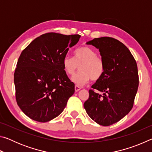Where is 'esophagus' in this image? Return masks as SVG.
Segmentation results:
<instances>
[{
    "label": "esophagus",
    "mask_w": 152,
    "mask_h": 152,
    "mask_svg": "<svg viewBox=\"0 0 152 152\" xmlns=\"http://www.w3.org/2000/svg\"><path fill=\"white\" fill-rule=\"evenodd\" d=\"M74 88H75V91L76 92H78V91H80V90L81 89L80 87H79L78 86H75V87H74Z\"/></svg>",
    "instance_id": "1"
}]
</instances>
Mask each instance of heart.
Returning a JSON list of instances; mask_svg holds the SVG:
<instances>
[{
    "instance_id": "heart-1",
    "label": "heart",
    "mask_w": 152,
    "mask_h": 152,
    "mask_svg": "<svg viewBox=\"0 0 152 152\" xmlns=\"http://www.w3.org/2000/svg\"><path fill=\"white\" fill-rule=\"evenodd\" d=\"M74 57L65 56L62 60L64 70L68 75H73L79 66L78 73L72 77V81L78 86H83L91 80L96 81L104 73V61L97 56L96 51L88 46H82L74 51Z\"/></svg>"
}]
</instances>
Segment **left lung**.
I'll use <instances>...</instances> for the list:
<instances>
[{"mask_svg": "<svg viewBox=\"0 0 152 152\" xmlns=\"http://www.w3.org/2000/svg\"><path fill=\"white\" fill-rule=\"evenodd\" d=\"M86 43L99 49L105 70L90 89L84 107L98 124L109 126L123 119L133 108L139 86L137 63L129 49L113 37L94 38Z\"/></svg>", "mask_w": 152, "mask_h": 152, "instance_id": "obj_1", "label": "left lung"}]
</instances>
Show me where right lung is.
I'll return each instance as SVG.
<instances>
[{"label":"right lung","mask_w":152,"mask_h":152,"mask_svg":"<svg viewBox=\"0 0 152 152\" xmlns=\"http://www.w3.org/2000/svg\"><path fill=\"white\" fill-rule=\"evenodd\" d=\"M80 37L45 33L20 53L14 74L15 96L30 119L45 123L57 117L74 93V84L64 72L62 60Z\"/></svg>","instance_id":"obj_1"}]
</instances>
